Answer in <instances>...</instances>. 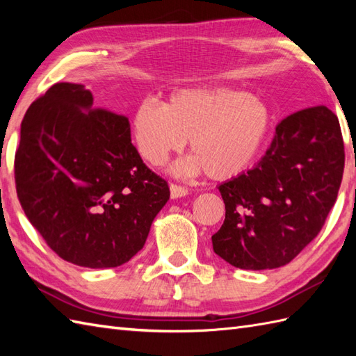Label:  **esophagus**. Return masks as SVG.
I'll return each mask as SVG.
<instances>
[{"instance_id":"obj_1","label":"esophagus","mask_w":356,"mask_h":356,"mask_svg":"<svg viewBox=\"0 0 356 356\" xmlns=\"http://www.w3.org/2000/svg\"><path fill=\"white\" fill-rule=\"evenodd\" d=\"M170 191H171V199H180V197H185V195L188 194V188L176 185V184H171Z\"/></svg>"}]
</instances>
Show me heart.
I'll use <instances>...</instances> for the list:
<instances>
[{"label":"heart","instance_id":"b5f03b06","mask_svg":"<svg viewBox=\"0 0 356 356\" xmlns=\"http://www.w3.org/2000/svg\"><path fill=\"white\" fill-rule=\"evenodd\" d=\"M270 124L272 113L259 96L229 87H190L171 93L163 105L140 102L133 113V136L139 153L156 166L190 139L193 156L174 171H205L213 180H228L255 161Z\"/></svg>","mask_w":356,"mask_h":356}]
</instances>
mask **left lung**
Here are the masks:
<instances>
[{
    "mask_svg": "<svg viewBox=\"0 0 356 356\" xmlns=\"http://www.w3.org/2000/svg\"><path fill=\"white\" fill-rule=\"evenodd\" d=\"M343 171L335 113L318 105L287 116L254 168L218 186L226 214L214 252L240 269L284 266L318 236Z\"/></svg>",
    "mask_w": 356,
    "mask_h": 356,
    "instance_id": "left-lung-1",
    "label": "left lung"
}]
</instances>
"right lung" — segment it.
I'll use <instances>...</instances> for the list:
<instances>
[{
  "instance_id": "add662e5",
  "label": "right lung",
  "mask_w": 356,
  "mask_h": 356,
  "mask_svg": "<svg viewBox=\"0 0 356 356\" xmlns=\"http://www.w3.org/2000/svg\"><path fill=\"white\" fill-rule=\"evenodd\" d=\"M15 184L24 214L61 259L116 268L143 248L170 199L142 162L122 115L93 108L82 84L58 82L21 122Z\"/></svg>"
}]
</instances>
